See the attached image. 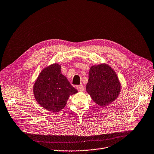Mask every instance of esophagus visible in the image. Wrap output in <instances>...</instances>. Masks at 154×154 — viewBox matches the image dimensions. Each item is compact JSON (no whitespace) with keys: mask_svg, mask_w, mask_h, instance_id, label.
<instances>
[{"mask_svg":"<svg viewBox=\"0 0 154 154\" xmlns=\"http://www.w3.org/2000/svg\"><path fill=\"white\" fill-rule=\"evenodd\" d=\"M77 89L78 91L82 92L84 90V86L83 85H79L77 86Z\"/></svg>","mask_w":154,"mask_h":154,"instance_id":"34e87169","label":"esophagus"}]
</instances>
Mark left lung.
Masks as SVG:
<instances>
[{"instance_id":"8db88e82","label":"left lung","mask_w":154,"mask_h":154,"mask_svg":"<svg viewBox=\"0 0 154 154\" xmlns=\"http://www.w3.org/2000/svg\"><path fill=\"white\" fill-rule=\"evenodd\" d=\"M121 88L116 71L109 65L101 63L90 68L86 92L98 106L105 107L112 103L118 98Z\"/></svg>"}]
</instances>
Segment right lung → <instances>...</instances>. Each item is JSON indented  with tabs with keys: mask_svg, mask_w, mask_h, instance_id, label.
Returning a JSON list of instances; mask_svg holds the SVG:
<instances>
[{
	"mask_svg": "<svg viewBox=\"0 0 154 154\" xmlns=\"http://www.w3.org/2000/svg\"><path fill=\"white\" fill-rule=\"evenodd\" d=\"M61 72L57 63L44 68L33 86V94L38 105L47 111L57 112L66 105L70 95L77 93Z\"/></svg>",
	"mask_w": 154,
	"mask_h": 154,
	"instance_id": "add662e5",
	"label": "right lung"
}]
</instances>
